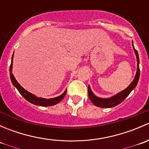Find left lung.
Here are the masks:
<instances>
[{"mask_svg": "<svg viewBox=\"0 0 149 149\" xmlns=\"http://www.w3.org/2000/svg\"><path fill=\"white\" fill-rule=\"evenodd\" d=\"M132 46H133V50H134L135 54H136V59H137V70H136V76L133 79V81L130 83V85L123 91H120L119 93L116 94L115 95H113L112 97H109V98H101V97H97L94 93L92 92L91 89V87L88 86V94L91 102L94 104L95 106L100 107L102 108H110L113 107L117 106L119 104H120L122 102L125 100L126 97L130 94V93L137 86L138 82H139V77H140V69H139V53L137 50L135 49L134 45H133V42L132 41Z\"/></svg>", "mask_w": 149, "mask_h": 149, "instance_id": "obj_1", "label": "left lung"}]
</instances>
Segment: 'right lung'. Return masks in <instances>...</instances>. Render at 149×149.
<instances>
[{
  "mask_svg": "<svg viewBox=\"0 0 149 149\" xmlns=\"http://www.w3.org/2000/svg\"><path fill=\"white\" fill-rule=\"evenodd\" d=\"M13 54L12 55L11 58V63L10 65V81H11L13 85L17 88V90L19 91V92L22 94L24 97V98L26 100H27L28 102H29L30 103L33 104L35 105H40L42 107H48V106H52V105H55L56 104L59 103L61 100L63 99V97H65L66 92H67V90H65L63 93L61 95L58 96L57 97H54V98H50V99H46V98H42V97H37L34 94H31V93L29 92L28 91H26L25 88H24L22 86L20 85L18 81H16V79H15L14 76L12 73V68H13Z\"/></svg>",
  "mask_w": 149,
  "mask_h": 149,
  "instance_id": "add662e5",
  "label": "right lung"
}]
</instances>
